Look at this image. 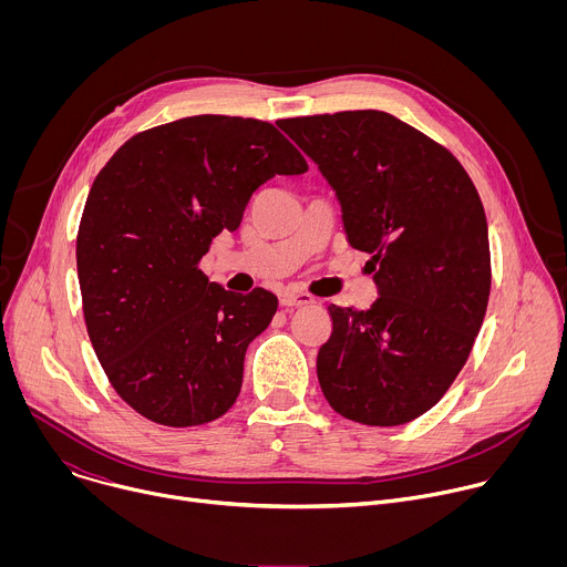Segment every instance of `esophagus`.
Returning a JSON list of instances; mask_svg holds the SVG:
<instances>
[{"instance_id": "34e87169", "label": "esophagus", "mask_w": 567, "mask_h": 567, "mask_svg": "<svg viewBox=\"0 0 567 567\" xmlns=\"http://www.w3.org/2000/svg\"><path fill=\"white\" fill-rule=\"evenodd\" d=\"M311 302H313V298L309 293H305V291L287 289V291L280 293V305L282 307H302V305H311Z\"/></svg>"}]
</instances>
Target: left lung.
Returning a JSON list of instances; mask_svg holds the SVG:
<instances>
[{"label": "left lung", "instance_id": "8db88e82", "mask_svg": "<svg viewBox=\"0 0 567 567\" xmlns=\"http://www.w3.org/2000/svg\"><path fill=\"white\" fill-rule=\"evenodd\" d=\"M341 204L348 241L372 256L370 309L330 307L316 372L330 406L399 426L431 411L464 368L492 289L489 230L460 161L377 110L285 118Z\"/></svg>", "mask_w": 567, "mask_h": 567}]
</instances>
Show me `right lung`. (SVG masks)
<instances>
[{
    "label": "right lung",
    "mask_w": 567,
    "mask_h": 567,
    "mask_svg": "<svg viewBox=\"0 0 567 567\" xmlns=\"http://www.w3.org/2000/svg\"><path fill=\"white\" fill-rule=\"evenodd\" d=\"M302 173L307 161L271 123L215 114L132 136L99 173L78 228V282L94 352L136 413L184 429L233 406L278 298L226 291L199 260L262 184Z\"/></svg>",
    "instance_id": "obj_1"
}]
</instances>
